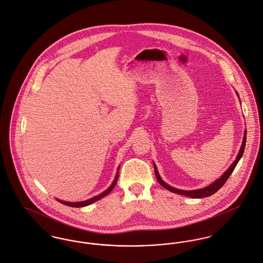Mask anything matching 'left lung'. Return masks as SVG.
Here are the masks:
<instances>
[{
  "instance_id": "1",
  "label": "left lung",
  "mask_w": 263,
  "mask_h": 263,
  "mask_svg": "<svg viewBox=\"0 0 263 263\" xmlns=\"http://www.w3.org/2000/svg\"><path fill=\"white\" fill-rule=\"evenodd\" d=\"M237 93V92H236ZM238 96V93H237ZM245 143H246V129L244 130V136H243V141H242V144H241V147H240V151H239L238 155L235 159V161L232 163V165L230 167H228L225 173L222 174V176L220 178H218L216 181H214L212 184H210L209 186L207 187H204V188H201V189H196V190H189V191H186V190H180V189H177V188H174L170 185H167V183H165L163 181V179L161 178L159 172H158V168L156 164L154 163V167H155V173H156V177H157V180L158 182L168 191L173 192V193H176V194H180V195H183V196H187V197H190V198H206V197H209L211 195H213L214 193L218 191L225 183L226 181L228 180V178L230 177V175L232 174V172L234 171V168L236 167V165L238 164L241 157L243 156V153H244V148H245Z\"/></svg>"
}]
</instances>
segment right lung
I'll return each instance as SVG.
<instances>
[{
  "mask_svg": "<svg viewBox=\"0 0 263 263\" xmlns=\"http://www.w3.org/2000/svg\"><path fill=\"white\" fill-rule=\"evenodd\" d=\"M119 171H120V166L118 167V172H117V175H116V177H115V180H114V182L111 183V185L108 187V189H106L105 191L102 192L101 194L97 195L96 197H92V198H90V199H88V200L80 201V202H66V201H62V200H59V199H57V201H58V202H60V203H62V204H64V205H66V206H69V207L80 208V207L88 206V205H90V204L95 203L96 201L100 200L101 198L105 197L107 194H109L110 192L112 191V189H114V188H115V186L117 185V182H118V179H119Z\"/></svg>",
  "mask_w": 263,
  "mask_h": 263,
  "instance_id": "right-lung-1",
  "label": "right lung"
}]
</instances>
